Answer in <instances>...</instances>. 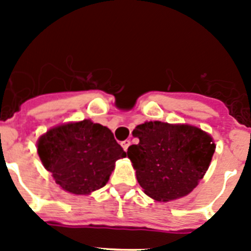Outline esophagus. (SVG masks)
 <instances>
[{"instance_id": "esophagus-1", "label": "esophagus", "mask_w": 251, "mask_h": 251, "mask_svg": "<svg viewBox=\"0 0 251 251\" xmlns=\"http://www.w3.org/2000/svg\"><path fill=\"white\" fill-rule=\"evenodd\" d=\"M121 145H122V147H123L124 151H127L128 147H129V146H130V141H128V139H127V141H123L121 143Z\"/></svg>"}]
</instances>
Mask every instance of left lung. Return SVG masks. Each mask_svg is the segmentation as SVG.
Wrapping results in <instances>:
<instances>
[{
	"instance_id": "obj_1",
	"label": "left lung",
	"mask_w": 251,
	"mask_h": 251,
	"mask_svg": "<svg viewBox=\"0 0 251 251\" xmlns=\"http://www.w3.org/2000/svg\"><path fill=\"white\" fill-rule=\"evenodd\" d=\"M133 134L139 143L129 146L127 156L145 194L158 202L187 196L203 178L216 148L207 132L191 124L145 122Z\"/></svg>"
}]
</instances>
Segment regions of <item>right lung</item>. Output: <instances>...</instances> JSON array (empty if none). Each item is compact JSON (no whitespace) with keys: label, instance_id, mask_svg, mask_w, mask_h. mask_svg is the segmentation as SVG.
Instances as JSON below:
<instances>
[{"label":"right lung","instance_id":"obj_1","mask_svg":"<svg viewBox=\"0 0 251 251\" xmlns=\"http://www.w3.org/2000/svg\"><path fill=\"white\" fill-rule=\"evenodd\" d=\"M36 146L44 167L73 195H90L105 186L115 162L126 157L112 130L90 119L55 126Z\"/></svg>","mask_w":251,"mask_h":251}]
</instances>
